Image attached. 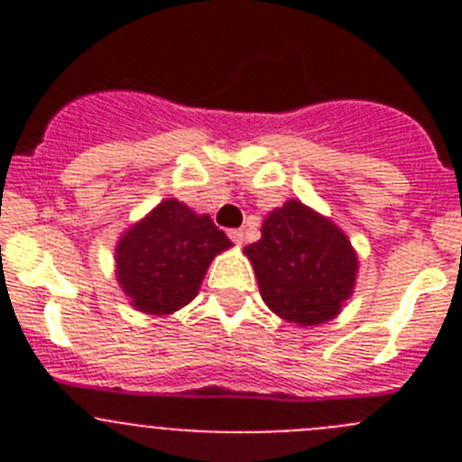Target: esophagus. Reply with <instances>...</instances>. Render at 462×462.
<instances>
[{"label":"esophagus","mask_w":462,"mask_h":462,"mask_svg":"<svg viewBox=\"0 0 462 462\" xmlns=\"http://www.w3.org/2000/svg\"><path fill=\"white\" fill-rule=\"evenodd\" d=\"M228 238L234 240L236 245H243V240H245V234H243V228H231V231H228Z\"/></svg>","instance_id":"34e87169"}]
</instances>
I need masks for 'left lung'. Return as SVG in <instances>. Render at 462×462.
<instances>
[{"label": "left lung", "instance_id": "8db88e82", "mask_svg": "<svg viewBox=\"0 0 462 462\" xmlns=\"http://www.w3.org/2000/svg\"><path fill=\"white\" fill-rule=\"evenodd\" d=\"M268 308L300 326L324 324L352 296L356 254L340 228L300 201L273 210L261 240L247 245Z\"/></svg>", "mask_w": 462, "mask_h": 462}]
</instances>
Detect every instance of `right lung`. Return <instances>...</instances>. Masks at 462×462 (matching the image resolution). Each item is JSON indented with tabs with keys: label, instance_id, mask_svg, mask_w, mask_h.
Wrapping results in <instances>:
<instances>
[{
	"label": "right lung",
	"instance_id": "obj_1",
	"mask_svg": "<svg viewBox=\"0 0 462 462\" xmlns=\"http://www.w3.org/2000/svg\"><path fill=\"white\" fill-rule=\"evenodd\" d=\"M231 240L208 215L169 199L117 243V280L134 308L171 314L199 293L215 254Z\"/></svg>",
	"mask_w": 462,
	"mask_h": 462
}]
</instances>
